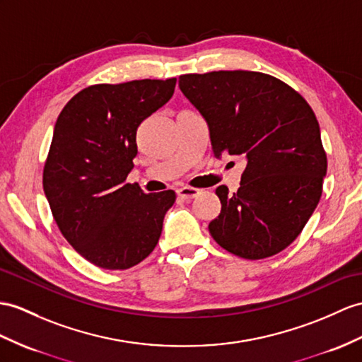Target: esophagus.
Segmentation results:
<instances>
[{
	"mask_svg": "<svg viewBox=\"0 0 362 362\" xmlns=\"http://www.w3.org/2000/svg\"><path fill=\"white\" fill-rule=\"evenodd\" d=\"M201 193L199 189H195V187H181L176 190V195H178V198L181 199H193L197 198Z\"/></svg>",
	"mask_w": 362,
	"mask_h": 362,
	"instance_id": "obj_1",
	"label": "esophagus"
}]
</instances>
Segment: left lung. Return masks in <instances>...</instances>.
<instances>
[{
	"mask_svg": "<svg viewBox=\"0 0 362 362\" xmlns=\"http://www.w3.org/2000/svg\"><path fill=\"white\" fill-rule=\"evenodd\" d=\"M180 89L206 119L215 156L247 163L236 193L215 190L221 214L210 235L244 259L284 250L318 206L327 172L312 107L281 79L249 70L181 75Z\"/></svg>",
	"mask_w": 362,
	"mask_h": 362,
	"instance_id": "obj_1",
	"label": "left lung"
}]
</instances>
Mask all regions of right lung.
<instances>
[{
    "instance_id": "right-lung-1",
    "label": "right lung",
    "mask_w": 362,
    "mask_h": 362,
    "mask_svg": "<svg viewBox=\"0 0 362 362\" xmlns=\"http://www.w3.org/2000/svg\"><path fill=\"white\" fill-rule=\"evenodd\" d=\"M176 78L96 84L61 110L42 187L69 244L96 267L124 270L156 247L173 190L144 193L126 182L136 129L172 98Z\"/></svg>"
}]
</instances>
